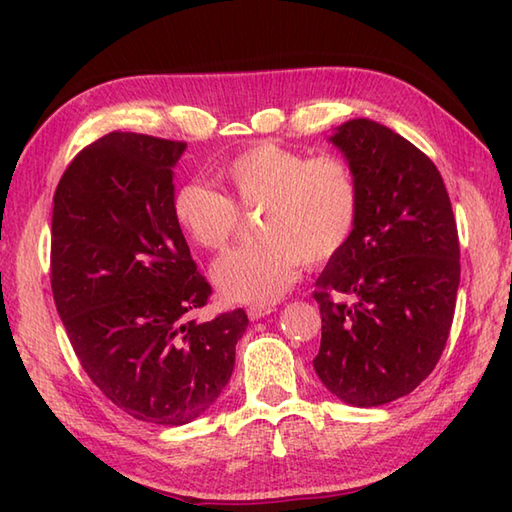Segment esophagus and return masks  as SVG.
I'll list each match as a JSON object with an SVG mask.
<instances>
[{
    "mask_svg": "<svg viewBox=\"0 0 512 512\" xmlns=\"http://www.w3.org/2000/svg\"><path fill=\"white\" fill-rule=\"evenodd\" d=\"M270 312H275L273 306H250L248 308V319L250 321H259L262 317H268Z\"/></svg>",
    "mask_w": 512,
    "mask_h": 512,
    "instance_id": "esophagus-1",
    "label": "esophagus"
}]
</instances>
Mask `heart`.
Segmentation results:
<instances>
[{
	"label": "heart",
	"mask_w": 512,
	"mask_h": 512,
	"mask_svg": "<svg viewBox=\"0 0 512 512\" xmlns=\"http://www.w3.org/2000/svg\"><path fill=\"white\" fill-rule=\"evenodd\" d=\"M228 195L200 182L173 193L176 224L193 244L222 253L255 213L259 242L237 248L213 266V281L233 303L266 306L286 295L301 264L332 262L358 220V182L339 156H314L277 143L250 145L226 162Z\"/></svg>",
	"instance_id": "obj_1"
}]
</instances>
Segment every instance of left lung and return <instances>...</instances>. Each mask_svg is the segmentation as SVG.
Masks as SVG:
<instances>
[{
    "mask_svg": "<svg viewBox=\"0 0 512 512\" xmlns=\"http://www.w3.org/2000/svg\"><path fill=\"white\" fill-rule=\"evenodd\" d=\"M352 167L358 220L317 279L314 372L336 398L378 407L440 361L460 286L458 226L436 165L389 127L354 118L330 138Z\"/></svg>",
    "mask_w": 512,
    "mask_h": 512,
    "instance_id": "1",
    "label": "left lung"
}]
</instances>
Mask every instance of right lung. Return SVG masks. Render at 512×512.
Segmentation results:
<instances>
[{
	"label": "right lung",
	"mask_w": 512,
	"mask_h": 512,
	"mask_svg": "<svg viewBox=\"0 0 512 512\" xmlns=\"http://www.w3.org/2000/svg\"><path fill=\"white\" fill-rule=\"evenodd\" d=\"M187 143L112 132L81 149L54 191L50 284L85 374L136 420L178 427L235 367L242 308L189 321L211 286L171 211Z\"/></svg>",
	"instance_id": "obj_1"
}]
</instances>
